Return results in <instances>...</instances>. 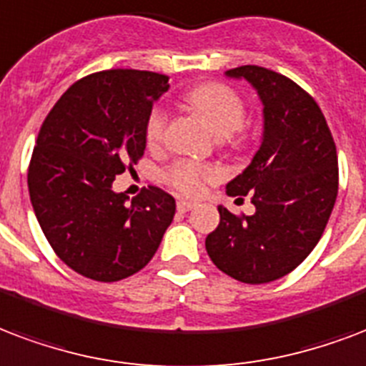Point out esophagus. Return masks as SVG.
<instances>
[{
	"label": "esophagus",
	"instance_id": "34e87169",
	"mask_svg": "<svg viewBox=\"0 0 366 366\" xmlns=\"http://www.w3.org/2000/svg\"><path fill=\"white\" fill-rule=\"evenodd\" d=\"M177 207L180 213H188V211H192V209L195 207L194 202H188V199H180V202L177 203Z\"/></svg>",
	"mask_w": 366,
	"mask_h": 366
}]
</instances>
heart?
<instances>
[{
  "label": "heart",
  "mask_w": 366,
  "mask_h": 366,
  "mask_svg": "<svg viewBox=\"0 0 366 366\" xmlns=\"http://www.w3.org/2000/svg\"><path fill=\"white\" fill-rule=\"evenodd\" d=\"M184 102L194 109L207 127L219 138H227L238 132L245 122V102L238 92L220 82H205L195 86L184 96ZM167 115L163 109H153L146 122V138L149 146H159L163 142ZM220 172L207 164L194 161H178L167 171V182L184 194H197L209 180L219 178Z\"/></svg>",
  "instance_id": "b5f03b06"
}]
</instances>
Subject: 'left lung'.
<instances>
[{
	"instance_id": "obj_1",
	"label": "left lung",
	"mask_w": 366,
	"mask_h": 366,
	"mask_svg": "<svg viewBox=\"0 0 366 366\" xmlns=\"http://www.w3.org/2000/svg\"><path fill=\"white\" fill-rule=\"evenodd\" d=\"M224 76L245 80L263 103V136L228 195L253 194L255 213L220 222L205 239L211 261L245 284H267L300 267L319 244L338 195V155L322 111L305 90L264 66Z\"/></svg>"
}]
</instances>
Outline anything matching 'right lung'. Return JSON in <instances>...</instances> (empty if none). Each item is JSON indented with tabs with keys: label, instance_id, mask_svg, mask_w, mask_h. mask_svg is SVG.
Segmentation results:
<instances>
[{
	"label": "right lung",
	"instance_id": "right-lung-1",
	"mask_svg": "<svg viewBox=\"0 0 366 366\" xmlns=\"http://www.w3.org/2000/svg\"><path fill=\"white\" fill-rule=\"evenodd\" d=\"M169 90L157 72L115 69L78 80L41 124L28 192L41 232L78 274L117 282L155 255L177 203L149 186L132 203L113 189L146 149L153 103Z\"/></svg>",
	"mask_w": 366,
	"mask_h": 366
}]
</instances>
